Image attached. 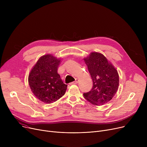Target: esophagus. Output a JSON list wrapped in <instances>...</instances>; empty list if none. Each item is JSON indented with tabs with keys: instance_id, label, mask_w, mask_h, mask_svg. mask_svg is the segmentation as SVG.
<instances>
[{
	"instance_id": "1",
	"label": "esophagus",
	"mask_w": 147,
	"mask_h": 147,
	"mask_svg": "<svg viewBox=\"0 0 147 147\" xmlns=\"http://www.w3.org/2000/svg\"><path fill=\"white\" fill-rule=\"evenodd\" d=\"M78 82H79V79H76L75 81L73 82H71L70 84H77Z\"/></svg>"
}]
</instances>
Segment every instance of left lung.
I'll use <instances>...</instances> for the list:
<instances>
[{
    "mask_svg": "<svg viewBox=\"0 0 147 147\" xmlns=\"http://www.w3.org/2000/svg\"><path fill=\"white\" fill-rule=\"evenodd\" d=\"M93 82L90 91L84 93V98L94 105L109 102L118 89L119 77L115 68L107 58L99 52H91L84 58Z\"/></svg>",
    "mask_w": 147,
    "mask_h": 147,
    "instance_id": "1",
    "label": "left lung"
}]
</instances>
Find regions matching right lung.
I'll return each instance as SVG.
<instances>
[{"instance_id": "add662e5", "label": "right lung", "mask_w": 147, "mask_h": 147, "mask_svg": "<svg viewBox=\"0 0 147 147\" xmlns=\"http://www.w3.org/2000/svg\"><path fill=\"white\" fill-rule=\"evenodd\" d=\"M61 59L51 54L41 57L30 71L28 83L34 96L46 104L57 101L63 96L67 85L58 73Z\"/></svg>"}]
</instances>
